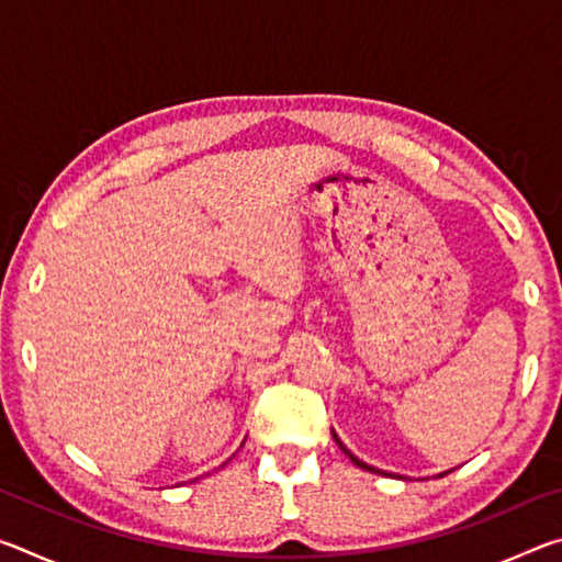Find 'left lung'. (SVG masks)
<instances>
[{
	"instance_id": "obj_1",
	"label": "left lung",
	"mask_w": 562,
	"mask_h": 562,
	"mask_svg": "<svg viewBox=\"0 0 562 562\" xmlns=\"http://www.w3.org/2000/svg\"><path fill=\"white\" fill-rule=\"evenodd\" d=\"M335 441L339 443V449H341V451H345V453L349 456V459H351V463H355V465H359V469H367V471H372V473H382V475H389L386 471H379V469H374V465H367L364 461H359V459H357V456H355V453H351V451H347V446H345V443H341V441L337 439V434H335ZM441 475H443V473H441Z\"/></svg>"
}]
</instances>
